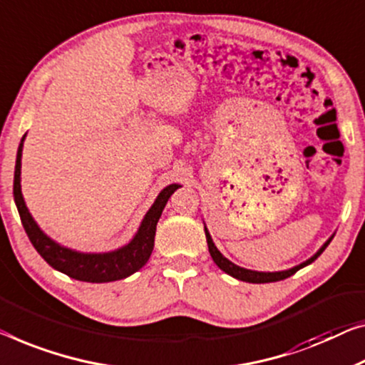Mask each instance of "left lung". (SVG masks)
I'll list each match as a JSON object with an SVG mask.
<instances>
[{"label": "left lung", "mask_w": 365, "mask_h": 365, "mask_svg": "<svg viewBox=\"0 0 365 365\" xmlns=\"http://www.w3.org/2000/svg\"><path fill=\"white\" fill-rule=\"evenodd\" d=\"M205 235H206V242H208V249H210V254L211 257H213L215 264L220 267L222 272H226L227 275L235 277V279L237 280H242V282H249V284H269V282H279V280H284V279H288V277H292L295 272H298L303 267H307L308 264H312L317 260L319 255L323 254V251L326 247H328V244L333 241L334 235L331 236L328 241H326L322 247H319V251L312 255L308 260H304V262H302L300 265H295V267L288 269V270H280V272H257V270H251V269H244V267H239V265L232 264L230 259H226L225 255H222L220 251H217V247L215 246L213 239H211V235L210 231L206 230L205 226Z\"/></svg>", "instance_id": "1"}]
</instances>
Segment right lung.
Listing matches in <instances>:
<instances>
[{"label": "right lung", "instance_id": "1", "mask_svg": "<svg viewBox=\"0 0 365 365\" xmlns=\"http://www.w3.org/2000/svg\"><path fill=\"white\" fill-rule=\"evenodd\" d=\"M26 134L21 139L18 148V155H16V167H14V203L18 206L21 222H23L26 235L36 247V251L41 254V257L46 262L62 274L72 277L80 282H90V284H105V282H114L126 279L133 275L134 272L143 269L148 262L152 249H154V237L157 221L164 211L165 205L170 195L180 188L182 185L172 183L165 187L155 198L154 205L150 206L145 213L143 222H140L138 232L134 237L126 244V246L114 249L110 252H80L68 249L53 241L43 232L34 217L27 210L26 201L21 192V157H23V145H24Z\"/></svg>", "mask_w": 365, "mask_h": 365}]
</instances>
